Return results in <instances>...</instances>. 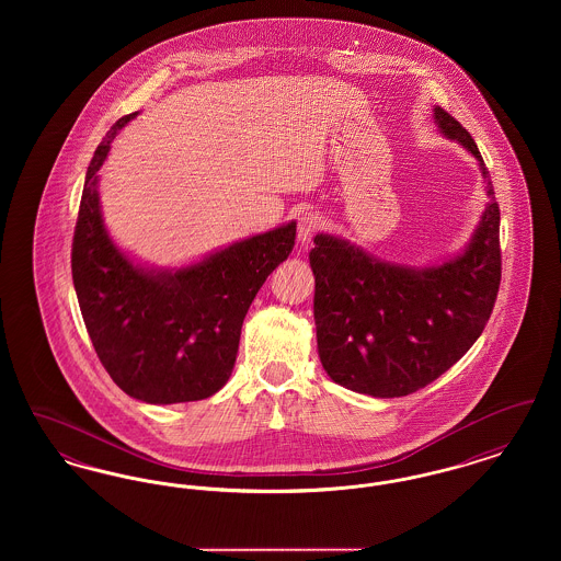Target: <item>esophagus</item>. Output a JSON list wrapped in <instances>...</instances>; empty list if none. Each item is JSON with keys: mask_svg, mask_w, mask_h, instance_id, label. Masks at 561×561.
I'll use <instances>...</instances> for the list:
<instances>
[{"mask_svg": "<svg viewBox=\"0 0 561 561\" xmlns=\"http://www.w3.org/2000/svg\"><path fill=\"white\" fill-rule=\"evenodd\" d=\"M321 227V216L320 214L311 213V210H307V213L300 214L298 216V227H296V238L300 243H307V241H311V238L316 236V231Z\"/></svg>", "mask_w": 561, "mask_h": 561, "instance_id": "1", "label": "esophagus"}]
</instances>
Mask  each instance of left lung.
Instances as JSON below:
<instances>
[{
	"mask_svg": "<svg viewBox=\"0 0 561 561\" xmlns=\"http://www.w3.org/2000/svg\"><path fill=\"white\" fill-rule=\"evenodd\" d=\"M437 128L480 161L490 202L467 248L433 267L387 263L347 240L318 233L309 263L321 366L341 387L373 398L410 396L480 339L501 286V210L480 149L450 113Z\"/></svg>",
	"mask_w": 561,
	"mask_h": 561,
	"instance_id": "1",
	"label": "left lung"
}]
</instances>
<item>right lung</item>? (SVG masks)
I'll use <instances>...</instances> for the list:
<instances>
[{
  "instance_id": "right-lung-1",
  "label": "right lung",
  "mask_w": 561,
  "mask_h": 561,
  "mask_svg": "<svg viewBox=\"0 0 561 561\" xmlns=\"http://www.w3.org/2000/svg\"><path fill=\"white\" fill-rule=\"evenodd\" d=\"M134 115L111 126L85 172L71 250L81 318L108 376L134 400H206L229 380L243 318L293 252L296 222L236 241L188 267L134 265L108 238L99 199V170Z\"/></svg>"
}]
</instances>
